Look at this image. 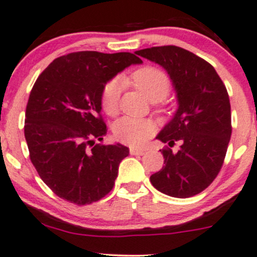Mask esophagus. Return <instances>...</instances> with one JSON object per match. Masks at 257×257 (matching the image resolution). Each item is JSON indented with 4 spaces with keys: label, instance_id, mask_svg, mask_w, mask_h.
<instances>
[{
    "label": "esophagus",
    "instance_id": "esophagus-1",
    "mask_svg": "<svg viewBox=\"0 0 257 257\" xmlns=\"http://www.w3.org/2000/svg\"><path fill=\"white\" fill-rule=\"evenodd\" d=\"M130 154H131V155H137V156H142V155L145 154V150H142V149L131 148V149H130Z\"/></svg>",
    "mask_w": 257,
    "mask_h": 257
}]
</instances>
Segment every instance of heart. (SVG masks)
<instances>
[{
    "label": "heart",
    "instance_id": "obj_1",
    "mask_svg": "<svg viewBox=\"0 0 257 257\" xmlns=\"http://www.w3.org/2000/svg\"><path fill=\"white\" fill-rule=\"evenodd\" d=\"M128 80L151 102L163 100L170 90V82L167 75L153 66L138 69L132 72ZM120 91L121 83L119 80H110L103 85L101 91V106L109 115H113L118 110ZM154 131L153 121L131 116H123L113 126L115 138L131 147H142Z\"/></svg>",
    "mask_w": 257,
    "mask_h": 257
}]
</instances>
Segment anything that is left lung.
I'll return each mask as SVG.
<instances>
[{
    "instance_id": "obj_1",
    "label": "left lung",
    "mask_w": 257,
    "mask_h": 257,
    "mask_svg": "<svg viewBox=\"0 0 257 257\" xmlns=\"http://www.w3.org/2000/svg\"><path fill=\"white\" fill-rule=\"evenodd\" d=\"M136 55L168 72L179 104L156 139L169 147L179 142L180 150H160L164 166L150 181L164 194L189 198L207 188L223 166L231 137L226 88L210 63L181 47H150Z\"/></svg>"
}]
</instances>
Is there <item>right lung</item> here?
<instances>
[{
  "instance_id": "right-lung-1",
  "label": "right lung",
  "mask_w": 257,
  "mask_h": 257,
  "mask_svg": "<svg viewBox=\"0 0 257 257\" xmlns=\"http://www.w3.org/2000/svg\"><path fill=\"white\" fill-rule=\"evenodd\" d=\"M142 59L130 52L82 51L57 58L39 75L26 107L25 138L38 174L59 198L76 205L112 191L128 148L95 144L106 135L101 91Z\"/></svg>"
}]
</instances>
